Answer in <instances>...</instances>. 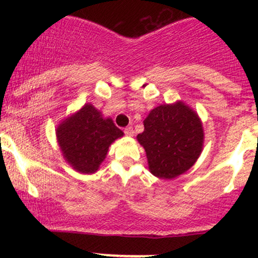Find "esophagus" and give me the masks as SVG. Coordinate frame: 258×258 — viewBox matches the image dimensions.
Segmentation results:
<instances>
[{"label": "esophagus", "mask_w": 258, "mask_h": 258, "mask_svg": "<svg viewBox=\"0 0 258 258\" xmlns=\"http://www.w3.org/2000/svg\"><path fill=\"white\" fill-rule=\"evenodd\" d=\"M123 132H125V135L128 136V137H132L133 133H135V132H133L132 127H126V128L123 130Z\"/></svg>", "instance_id": "obj_1"}]
</instances>
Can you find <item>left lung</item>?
<instances>
[{
	"mask_svg": "<svg viewBox=\"0 0 258 258\" xmlns=\"http://www.w3.org/2000/svg\"><path fill=\"white\" fill-rule=\"evenodd\" d=\"M137 136L147 154L148 167L155 177L173 179L189 170L204 147L203 122L198 112L182 100L154 108Z\"/></svg>",
	"mask_w": 258,
	"mask_h": 258,
	"instance_id": "8db88e82",
	"label": "left lung"
}]
</instances>
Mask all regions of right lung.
I'll return each instance as SVG.
<instances>
[{
  "mask_svg": "<svg viewBox=\"0 0 258 258\" xmlns=\"http://www.w3.org/2000/svg\"><path fill=\"white\" fill-rule=\"evenodd\" d=\"M59 149L65 161L80 173L98 171L109 147L123 136L110 117L87 103L68 116L55 130Z\"/></svg>",
  "mask_w": 258,
  "mask_h": 258,
  "instance_id": "1",
  "label": "right lung"
}]
</instances>
